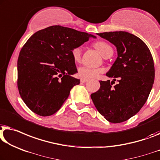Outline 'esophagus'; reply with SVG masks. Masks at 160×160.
Listing matches in <instances>:
<instances>
[{
  "label": "esophagus",
  "instance_id": "1",
  "mask_svg": "<svg viewBox=\"0 0 160 160\" xmlns=\"http://www.w3.org/2000/svg\"><path fill=\"white\" fill-rule=\"evenodd\" d=\"M81 82L82 83H85V82H87V79H85V78H81Z\"/></svg>",
  "mask_w": 160,
  "mask_h": 160
}]
</instances>
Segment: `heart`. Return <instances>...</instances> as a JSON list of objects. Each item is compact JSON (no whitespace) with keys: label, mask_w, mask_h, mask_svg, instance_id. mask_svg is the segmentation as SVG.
<instances>
[{"label":"heart","mask_w":160,"mask_h":160,"mask_svg":"<svg viewBox=\"0 0 160 160\" xmlns=\"http://www.w3.org/2000/svg\"><path fill=\"white\" fill-rule=\"evenodd\" d=\"M94 46L104 58L110 53L113 52L112 48L107 42L104 41H97L94 43ZM82 50L80 46L74 47L71 50V55L76 62L80 61L82 58ZM105 69L102 68H91L89 66H81L78 70V75L80 78L85 79H92L98 77L99 74L104 73Z\"/></svg>","instance_id":"obj_1"}]
</instances>
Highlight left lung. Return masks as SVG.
Here are the masks:
<instances>
[{
    "mask_svg": "<svg viewBox=\"0 0 160 160\" xmlns=\"http://www.w3.org/2000/svg\"><path fill=\"white\" fill-rule=\"evenodd\" d=\"M97 34L116 47L118 58L106 73L113 81H100L91 98L106 120L118 123L135 115L147 102L154 81V60L147 45L133 34L122 31ZM116 78L119 84L113 87Z\"/></svg>",
    "mask_w": 160,
    "mask_h": 160,
    "instance_id": "left-lung-1",
    "label": "left lung"
}]
</instances>
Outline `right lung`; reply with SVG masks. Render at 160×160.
Masks as SVG:
<instances>
[{
	"instance_id": "1",
	"label": "right lung",
	"mask_w": 160,
	"mask_h": 160,
	"mask_svg": "<svg viewBox=\"0 0 160 160\" xmlns=\"http://www.w3.org/2000/svg\"><path fill=\"white\" fill-rule=\"evenodd\" d=\"M96 37L55 25L37 32L21 50L17 61V86L32 112L49 116L61 108L80 80L71 50Z\"/></svg>"
}]
</instances>
